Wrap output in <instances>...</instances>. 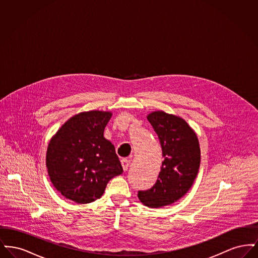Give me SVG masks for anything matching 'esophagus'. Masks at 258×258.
Segmentation results:
<instances>
[{"label": "esophagus", "instance_id": "34e87169", "mask_svg": "<svg viewBox=\"0 0 258 258\" xmlns=\"http://www.w3.org/2000/svg\"><path fill=\"white\" fill-rule=\"evenodd\" d=\"M121 163H122V166H123V171H126L130 164H131V160H127V159H123L121 160Z\"/></svg>", "mask_w": 258, "mask_h": 258}]
</instances>
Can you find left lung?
Here are the masks:
<instances>
[{"label":"left lung","instance_id":"obj_1","mask_svg":"<svg viewBox=\"0 0 258 258\" xmlns=\"http://www.w3.org/2000/svg\"><path fill=\"white\" fill-rule=\"evenodd\" d=\"M147 119L159 136L164 160L156 184L139 190L138 198L147 207L160 208L178 201L191 187L200 166V148L184 119L163 111L152 112Z\"/></svg>","mask_w":258,"mask_h":258}]
</instances>
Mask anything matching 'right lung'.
<instances>
[{
	"instance_id": "add662e5",
	"label": "right lung",
	"mask_w": 258,
	"mask_h": 258,
	"mask_svg": "<svg viewBox=\"0 0 258 258\" xmlns=\"http://www.w3.org/2000/svg\"><path fill=\"white\" fill-rule=\"evenodd\" d=\"M111 116L98 110L76 114L51 138L46 166L62 197L91 203L101 197L112 178L123 173L114 145L103 136Z\"/></svg>"
}]
</instances>
